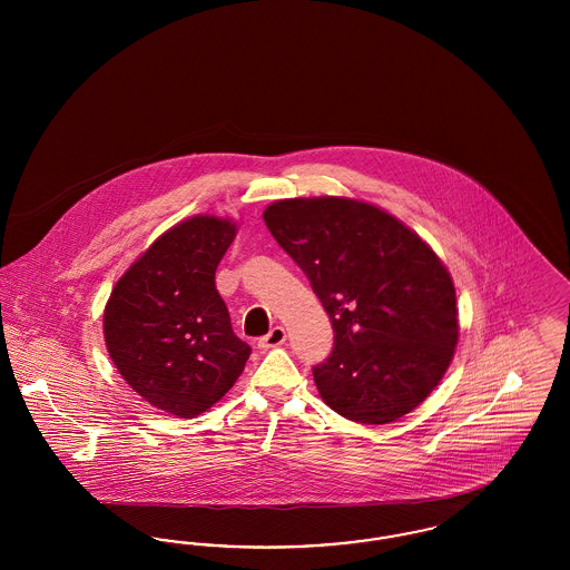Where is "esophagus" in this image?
Returning <instances> with one entry per match:
<instances>
[{"label": "esophagus", "instance_id": "1", "mask_svg": "<svg viewBox=\"0 0 570 570\" xmlns=\"http://www.w3.org/2000/svg\"><path fill=\"white\" fill-rule=\"evenodd\" d=\"M286 342V331L284 326H273L272 331L258 340V348L267 351V348H275V346H282Z\"/></svg>", "mask_w": 570, "mask_h": 570}]
</instances>
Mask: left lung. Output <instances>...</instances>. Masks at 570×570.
<instances>
[{"instance_id":"obj_1","label":"left lung","mask_w":570,"mask_h":570,"mask_svg":"<svg viewBox=\"0 0 570 570\" xmlns=\"http://www.w3.org/2000/svg\"><path fill=\"white\" fill-rule=\"evenodd\" d=\"M265 224L307 275L335 331L314 367L326 406L363 425L430 397L460 340L453 277L404 222L346 196L275 200Z\"/></svg>"}]
</instances>
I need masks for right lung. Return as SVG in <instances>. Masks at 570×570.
<instances>
[{
  "label": "right lung",
  "mask_w": 570,
  "mask_h": 570,
  "mask_svg": "<svg viewBox=\"0 0 570 570\" xmlns=\"http://www.w3.org/2000/svg\"><path fill=\"white\" fill-rule=\"evenodd\" d=\"M237 235L228 217L194 216L149 245L112 286L105 342L121 379L154 407L194 419L244 372L216 269Z\"/></svg>",
  "instance_id": "add662e5"
}]
</instances>
